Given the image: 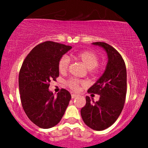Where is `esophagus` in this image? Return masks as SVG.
<instances>
[{"instance_id": "1", "label": "esophagus", "mask_w": 148, "mask_h": 148, "mask_svg": "<svg viewBox=\"0 0 148 148\" xmlns=\"http://www.w3.org/2000/svg\"><path fill=\"white\" fill-rule=\"evenodd\" d=\"M79 97L78 95H75V94H72V95H71V98H72V99L77 98V97Z\"/></svg>"}]
</instances>
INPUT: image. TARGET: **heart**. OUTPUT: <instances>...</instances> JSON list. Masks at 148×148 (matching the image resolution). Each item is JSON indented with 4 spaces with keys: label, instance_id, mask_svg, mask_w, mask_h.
Returning a JSON list of instances; mask_svg holds the SVG:
<instances>
[{
    "label": "heart",
    "instance_id": "heart-1",
    "mask_svg": "<svg viewBox=\"0 0 148 148\" xmlns=\"http://www.w3.org/2000/svg\"><path fill=\"white\" fill-rule=\"evenodd\" d=\"M74 58L77 61H79L84 65L88 69V72L90 74H95L97 73L99 62V57L95 52L90 50H85L80 51L74 55ZM69 66V59L67 56H62L58 62V69L61 74H66L68 71ZM66 85L71 90L78 92L81 86L85 85V82L82 80L77 79L75 78H71L66 82Z\"/></svg>",
    "mask_w": 148,
    "mask_h": 148
}]
</instances>
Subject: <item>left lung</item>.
<instances>
[{
    "label": "left lung",
    "instance_id": "8db88e82",
    "mask_svg": "<svg viewBox=\"0 0 148 148\" xmlns=\"http://www.w3.org/2000/svg\"><path fill=\"white\" fill-rule=\"evenodd\" d=\"M93 44L105 49L108 62L103 75L87 91L89 94L100 95L99 100L91 102L86 96L81 115L88 127L101 131L113 125L122 112L126 99L127 71L124 59L114 47L104 42Z\"/></svg>",
    "mask_w": 148,
    "mask_h": 148
}]
</instances>
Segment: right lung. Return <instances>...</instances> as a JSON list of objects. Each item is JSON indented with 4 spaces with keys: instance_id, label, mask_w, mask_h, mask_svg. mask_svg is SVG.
I'll use <instances>...</instances> for the list:
<instances>
[{
    "instance_id": "right-lung-1",
    "label": "right lung",
    "mask_w": 148,
    "mask_h": 148,
    "mask_svg": "<svg viewBox=\"0 0 148 148\" xmlns=\"http://www.w3.org/2000/svg\"><path fill=\"white\" fill-rule=\"evenodd\" d=\"M71 48L44 41L30 51L21 67L18 85L22 107L29 120L43 129L60 122L71 98L64 89H61L57 97L49 90L50 82L56 81L59 75V59Z\"/></svg>"
}]
</instances>
